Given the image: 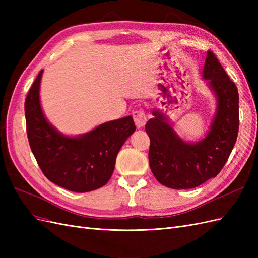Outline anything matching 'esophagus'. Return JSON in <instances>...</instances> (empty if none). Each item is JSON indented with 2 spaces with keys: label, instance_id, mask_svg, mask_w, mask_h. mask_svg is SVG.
Wrapping results in <instances>:
<instances>
[{
  "label": "esophagus",
  "instance_id": "obj_1",
  "mask_svg": "<svg viewBox=\"0 0 258 258\" xmlns=\"http://www.w3.org/2000/svg\"><path fill=\"white\" fill-rule=\"evenodd\" d=\"M132 116H134V120H135V123L137 128H143L145 126L146 123V115L144 114V112L142 110H139V111H136L132 113Z\"/></svg>",
  "mask_w": 258,
  "mask_h": 258
}]
</instances>
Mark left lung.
I'll use <instances>...</instances> for the list:
<instances>
[{"label":"left lung","mask_w":258,"mask_h":258,"mask_svg":"<svg viewBox=\"0 0 258 258\" xmlns=\"http://www.w3.org/2000/svg\"><path fill=\"white\" fill-rule=\"evenodd\" d=\"M204 80L216 97V112L206 138L187 143L171 127L168 117L154 110L145 124L151 145L148 159L157 181L173 189L194 188L215 177L237 141L239 93L212 51L207 52Z\"/></svg>","instance_id":"1"}]
</instances>
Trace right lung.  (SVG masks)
<instances>
[{
	"label": "right lung",
	"instance_id": "obj_1",
	"mask_svg": "<svg viewBox=\"0 0 258 258\" xmlns=\"http://www.w3.org/2000/svg\"><path fill=\"white\" fill-rule=\"evenodd\" d=\"M43 70L25 102L27 135L31 151L50 182L63 188L87 192L111 178L117 154L136 126L131 116L100 124L87 134L68 137L48 122L42 111L40 86Z\"/></svg>",
	"mask_w": 258,
	"mask_h": 258
}]
</instances>
